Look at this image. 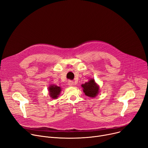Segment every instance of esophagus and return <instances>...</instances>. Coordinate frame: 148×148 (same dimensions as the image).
I'll list each match as a JSON object with an SVG mask.
<instances>
[{
	"label": "esophagus",
	"mask_w": 148,
	"mask_h": 148,
	"mask_svg": "<svg viewBox=\"0 0 148 148\" xmlns=\"http://www.w3.org/2000/svg\"><path fill=\"white\" fill-rule=\"evenodd\" d=\"M68 84L69 86H73L74 85V83L73 81H68Z\"/></svg>",
	"instance_id": "34e87169"
}]
</instances>
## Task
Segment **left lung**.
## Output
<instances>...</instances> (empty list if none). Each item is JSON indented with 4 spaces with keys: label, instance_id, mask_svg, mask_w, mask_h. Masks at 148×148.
I'll return each mask as SVG.
<instances>
[{
    "label": "left lung",
    "instance_id": "left-lung-1",
    "mask_svg": "<svg viewBox=\"0 0 148 148\" xmlns=\"http://www.w3.org/2000/svg\"><path fill=\"white\" fill-rule=\"evenodd\" d=\"M84 94L88 97H95L99 92V86L95 82L94 78H92L88 82L82 84Z\"/></svg>",
    "mask_w": 148,
    "mask_h": 148
}]
</instances>
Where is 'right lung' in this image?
<instances>
[{
  "instance_id": "right-lung-1",
  "label": "right lung",
  "mask_w": 148,
  "mask_h": 148,
  "mask_svg": "<svg viewBox=\"0 0 148 148\" xmlns=\"http://www.w3.org/2000/svg\"><path fill=\"white\" fill-rule=\"evenodd\" d=\"M61 90L62 88H61V87L58 86L55 84H51L48 87L49 96H50V97H52V99H57L59 95H60Z\"/></svg>"
}]
</instances>
